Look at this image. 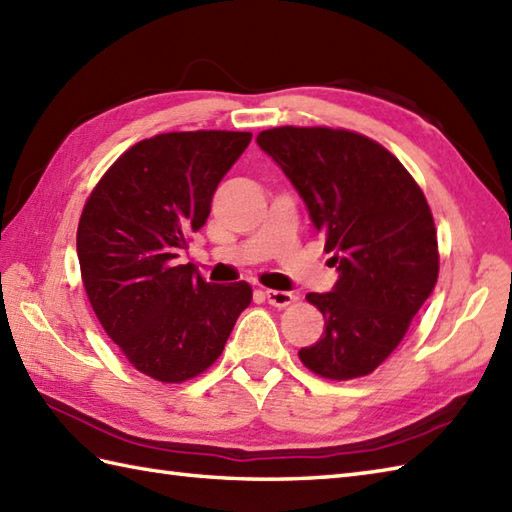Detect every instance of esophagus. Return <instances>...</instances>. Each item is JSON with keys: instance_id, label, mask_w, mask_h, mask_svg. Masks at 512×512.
<instances>
[{"instance_id": "obj_1", "label": "esophagus", "mask_w": 512, "mask_h": 512, "mask_svg": "<svg viewBox=\"0 0 512 512\" xmlns=\"http://www.w3.org/2000/svg\"><path fill=\"white\" fill-rule=\"evenodd\" d=\"M265 298H267V302H269L271 306H278V309H285V306H289V304L295 300V295H293L291 291L267 289V291H265Z\"/></svg>"}]
</instances>
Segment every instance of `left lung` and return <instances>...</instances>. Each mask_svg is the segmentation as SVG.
Masks as SVG:
<instances>
[{
	"instance_id": "obj_1",
	"label": "left lung",
	"mask_w": 512,
	"mask_h": 512,
	"mask_svg": "<svg viewBox=\"0 0 512 512\" xmlns=\"http://www.w3.org/2000/svg\"><path fill=\"white\" fill-rule=\"evenodd\" d=\"M256 142L298 190L339 274L328 293L306 295L324 315V335L300 361L324 379L366 377L436 287V225L423 190L388 149L346 129L278 127Z\"/></svg>"
}]
</instances>
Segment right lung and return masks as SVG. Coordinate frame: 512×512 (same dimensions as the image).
Here are the masks:
<instances>
[{
  "label": "right lung",
  "instance_id": "obj_1",
  "mask_svg": "<svg viewBox=\"0 0 512 512\" xmlns=\"http://www.w3.org/2000/svg\"><path fill=\"white\" fill-rule=\"evenodd\" d=\"M252 133H162L122 153L89 195L76 234L81 276L105 333L135 370L181 383L208 370L249 302L177 265Z\"/></svg>",
  "mask_w": 512,
  "mask_h": 512
}]
</instances>
